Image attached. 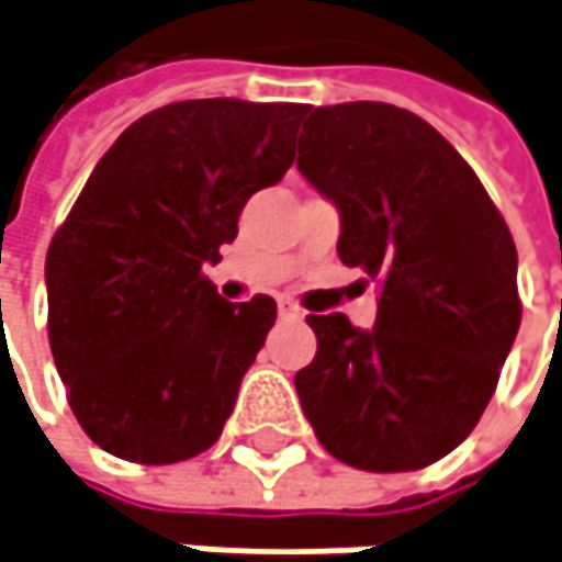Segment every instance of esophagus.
<instances>
[{
  "label": "esophagus",
  "instance_id": "esophagus-1",
  "mask_svg": "<svg viewBox=\"0 0 562 562\" xmlns=\"http://www.w3.org/2000/svg\"><path fill=\"white\" fill-rule=\"evenodd\" d=\"M278 314H281V319H304V311L294 301H288V297L278 301Z\"/></svg>",
  "mask_w": 562,
  "mask_h": 562
}]
</instances>
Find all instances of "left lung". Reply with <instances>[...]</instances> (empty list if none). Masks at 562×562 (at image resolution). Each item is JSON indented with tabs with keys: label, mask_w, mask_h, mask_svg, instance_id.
I'll use <instances>...</instances> for the list:
<instances>
[{
	"label": "left lung",
	"mask_w": 562,
	"mask_h": 562,
	"mask_svg": "<svg viewBox=\"0 0 562 562\" xmlns=\"http://www.w3.org/2000/svg\"><path fill=\"white\" fill-rule=\"evenodd\" d=\"M297 171L339 210L342 265L382 284L372 329L307 316L294 375L326 453L369 472L424 469L472 434L521 326L518 248L475 171L420 115L304 105Z\"/></svg>",
	"instance_id": "left-lung-1"
}]
</instances>
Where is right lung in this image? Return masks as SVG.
I'll list each match as a JSON object with an SVG mask.
<instances>
[{
    "label": "right lung",
    "instance_id": "1",
    "mask_svg": "<svg viewBox=\"0 0 562 562\" xmlns=\"http://www.w3.org/2000/svg\"><path fill=\"white\" fill-rule=\"evenodd\" d=\"M297 103L187 100L132 122L54 233L47 336L67 401L105 453L168 465L210 450L278 307L203 274L246 200L294 161Z\"/></svg>",
    "mask_w": 562,
    "mask_h": 562
}]
</instances>
